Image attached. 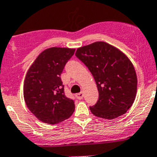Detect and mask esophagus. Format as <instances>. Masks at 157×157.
I'll use <instances>...</instances> for the list:
<instances>
[{
  "label": "esophagus",
  "instance_id": "34e87169",
  "mask_svg": "<svg viewBox=\"0 0 157 157\" xmlns=\"http://www.w3.org/2000/svg\"><path fill=\"white\" fill-rule=\"evenodd\" d=\"M76 97H77V99H79V100H81V99H83V93L80 92L79 93V94H76Z\"/></svg>",
  "mask_w": 157,
  "mask_h": 157
}]
</instances>
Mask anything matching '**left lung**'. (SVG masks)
Returning a JSON list of instances; mask_svg holds the SVG:
<instances>
[{
	"instance_id": "8db88e82",
	"label": "left lung",
	"mask_w": 157,
	"mask_h": 157,
	"mask_svg": "<svg viewBox=\"0 0 157 157\" xmlns=\"http://www.w3.org/2000/svg\"><path fill=\"white\" fill-rule=\"evenodd\" d=\"M75 55L87 67L97 83L99 99L90 106L91 113L107 120L125 113L133 105L137 89L136 71L128 57L102 41L78 48Z\"/></svg>"
}]
</instances>
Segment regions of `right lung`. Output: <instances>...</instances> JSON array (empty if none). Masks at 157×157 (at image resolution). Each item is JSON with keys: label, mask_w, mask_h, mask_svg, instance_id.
I'll use <instances>...</instances> for the list:
<instances>
[{"label": "right lung", "mask_w": 157, "mask_h": 157, "mask_svg": "<svg viewBox=\"0 0 157 157\" xmlns=\"http://www.w3.org/2000/svg\"><path fill=\"white\" fill-rule=\"evenodd\" d=\"M75 49L51 48L36 57L26 75L24 97L30 112L40 121L57 124L67 119L74 101L64 94L60 75Z\"/></svg>", "instance_id": "add662e5"}]
</instances>
